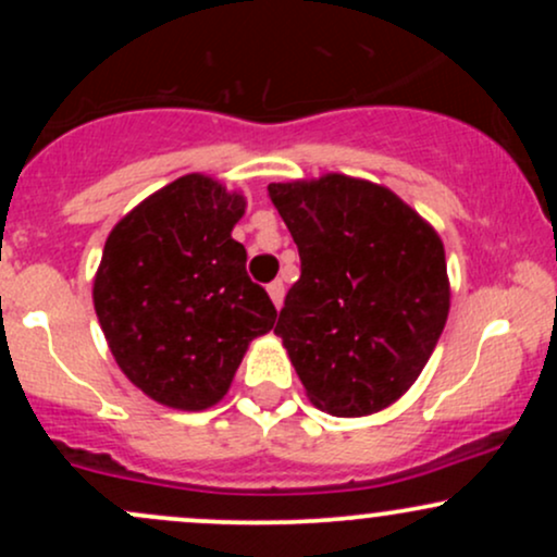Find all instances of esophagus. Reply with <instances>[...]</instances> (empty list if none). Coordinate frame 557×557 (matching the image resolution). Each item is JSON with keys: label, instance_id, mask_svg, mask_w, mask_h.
<instances>
[{"label": "esophagus", "instance_id": "1", "mask_svg": "<svg viewBox=\"0 0 557 557\" xmlns=\"http://www.w3.org/2000/svg\"><path fill=\"white\" fill-rule=\"evenodd\" d=\"M267 293H270L272 304L280 309V306H283V298H285V285H283V280H274V283L267 285Z\"/></svg>", "mask_w": 557, "mask_h": 557}]
</instances>
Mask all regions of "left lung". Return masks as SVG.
<instances>
[{
	"instance_id": "obj_1",
	"label": "left lung",
	"mask_w": 557,
	"mask_h": 557,
	"mask_svg": "<svg viewBox=\"0 0 557 557\" xmlns=\"http://www.w3.org/2000/svg\"><path fill=\"white\" fill-rule=\"evenodd\" d=\"M270 198L300 257L274 335L306 398L343 419L393 406L450 311L437 230L385 185L341 172L270 183Z\"/></svg>"
}]
</instances>
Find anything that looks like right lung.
Returning <instances> with one entry per match:
<instances>
[{
    "label": "right lung",
    "mask_w": 557,
    "mask_h": 557,
    "mask_svg": "<svg viewBox=\"0 0 557 557\" xmlns=\"http://www.w3.org/2000/svg\"><path fill=\"white\" fill-rule=\"evenodd\" d=\"M246 198L190 172L133 207L107 235L94 309L114 361L151 400L203 411L227 395L248 343L274 327L233 227Z\"/></svg>",
    "instance_id": "obj_1"
}]
</instances>
